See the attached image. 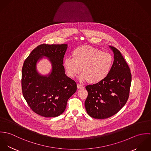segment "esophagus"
Returning a JSON list of instances; mask_svg holds the SVG:
<instances>
[{"label":"esophagus","mask_w":151,"mask_h":151,"mask_svg":"<svg viewBox=\"0 0 151 151\" xmlns=\"http://www.w3.org/2000/svg\"><path fill=\"white\" fill-rule=\"evenodd\" d=\"M77 88H78V89H83V88H84V86H83L82 85H81V84H77Z\"/></svg>","instance_id":"obj_1"}]
</instances>
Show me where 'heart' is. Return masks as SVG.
Wrapping results in <instances>:
<instances>
[{"label": "heart", "instance_id": "obj_1", "mask_svg": "<svg viewBox=\"0 0 151 151\" xmlns=\"http://www.w3.org/2000/svg\"><path fill=\"white\" fill-rule=\"evenodd\" d=\"M71 58H65L63 65L67 75L74 78L81 71L80 79L96 84L104 80L110 73L113 63L112 55L88 45L76 47Z\"/></svg>", "mask_w": 151, "mask_h": 151}]
</instances>
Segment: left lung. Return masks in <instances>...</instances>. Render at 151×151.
I'll return each mask as SVG.
<instances>
[{
    "label": "left lung",
    "instance_id": "obj_1",
    "mask_svg": "<svg viewBox=\"0 0 151 151\" xmlns=\"http://www.w3.org/2000/svg\"><path fill=\"white\" fill-rule=\"evenodd\" d=\"M114 55L111 70L102 81L86 87L87 113L92 117L104 119L116 114L126 104L129 96L131 74L129 67L116 48L109 46Z\"/></svg>",
    "mask_w": 151,
    "mask_h": 151
}]
</instances>
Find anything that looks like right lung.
<instances>
[{"mask_svg":"<svg viewBox=\"0 0 151 151\" xmlns=\"http://www.w3.org/2000/svg\"><path fill=\"white\" fill-rule=\"evenodd\" d=\"M67 44H42L25 59L22 68V90L29 106L45 117H57L66 108L68 99L76 92V83L65 74L63 58ZM46 57L51 70L46 75L40 73L37 64Z\"/></svg>","mask_w":151,"mask_h":151,"instance_id":"1","label":"right lung"}]
</instances>
